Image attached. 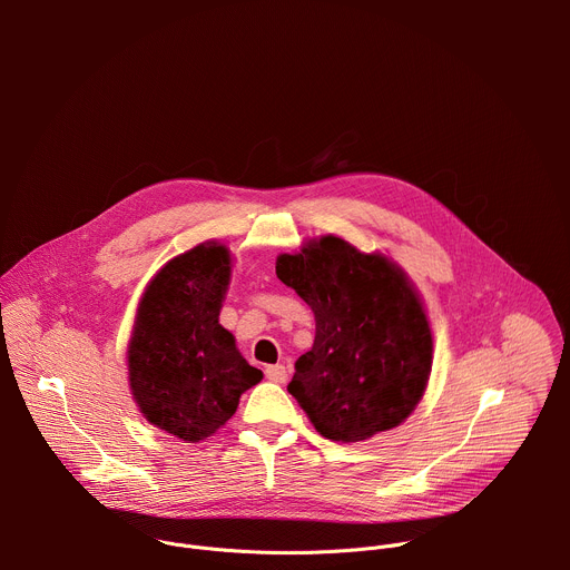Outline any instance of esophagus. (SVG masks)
<instances>
[{
  "label": "esophagus",
  "instance_id": "esophagus-1",
  "mask_svg": "<svg viewBox=\"0 0 570 570\" xmlns=\"http://www.w3.org/2000/svg\"><path fill=\"white\" fill-rule=\"evenodd\" d=\"M266 379L273 381V383H286L288 370L284 365H268L266 367Z\"/></svg>",
  "mask_w": 570,
  "mask_h": 570
}]
</instances>
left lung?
I'll return each instance as SVG.
<instances>
[{
	"label": "left lung",
	"instance_id": "obj_1",
	"mask_svg": "<svg viewBox=\"0 0 570 570\" xmlns=\"http://www.w3.org/2000/svg\"><path fill=\"white\" fill-rule=\"evenodd\" d=\"M275 268L315 315L313 347L288 383L315 431L363 442L405 422L433 365V334L413 282L385 255H365L334 234L279 255Z\"/></svg>",
	"mask_w": 570,
	"mask_h": 570
}]
</instances>
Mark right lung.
Returning a JSON list of instances; mask_svg holds the SVG:
<instances>
[{"mask_svg": "<svg viewBox=\"0 0 570 570\" xmlns=\"http://www.w3.org/2000/svg\"><path fill=\"white\" fill-rule=\"evenodd\" d=\"M229 275V250L205 240L161 266L137 306L128 343L132 399L146 422L185 442L214 435L240 394L264 379L218 322Z\"/></svg>", "mask_w": 570, "mask_h": 570, "instance_id": "1", "label": "right lung"}]
</instances>
